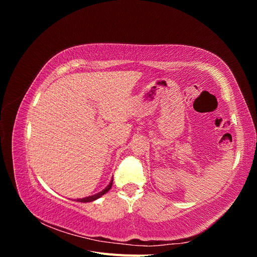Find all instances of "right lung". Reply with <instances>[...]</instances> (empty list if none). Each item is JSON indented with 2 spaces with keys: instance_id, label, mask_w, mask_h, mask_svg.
Here are the masks:
<instances>
[{
  "instance_id": "1",
  "label": "right lung",
  "mask_w": 257,
  "mask_h": 257,
  "mask_svg": "<svg viewBox=\"0 0 257 257\" xmlns=\"http://www.w3.org/2000/svg\"><path fill=\"white\" fill-rule=\"evenodd\" d=\"M111 186H112V180L109 182V184H108L102 192H99V193L95 194V195H92V196H88V197H84V198L77 199V201H79V203H90V201H93V200H95V199L99 198L100 196H103L104 194H106L108 191H109V190L111 189Z\"/></svg>"
}]
</instances>
